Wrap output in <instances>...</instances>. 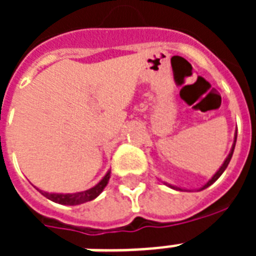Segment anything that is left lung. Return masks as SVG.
I'll return each mask as SVG.
<instances>
[{"instance_id":"1","label":"left lung","mask_w":256,"mask_h":256,"mask_svg":"<svg viewBox=\"0 0 256 256\" xmlns=\"http://www.w3.org/2000/svg\"><path fill=\"white\" fill-rule=\"evenodd\" d=\"M235 144H236V132H235L234 144H232V148H231L230 152H228V156H227V158H226V160H224V162H223V164H222V166H220V168H219V170L216 171V172H215L214 175H212V178H211L210 180H208V182H207L206 184H204V186H202V187H200V188H199V191H200V190H204V188H207V187H208V186H211V184H212V183H214L215 180H216V179H218L219 176H220V175L223 174V171L226 170L227 166H228V164H230L231 158H232V154H234V148H235ZM164 184H166V186H168V187H171V188H174V190L183 191V188H180V187H176V186H172V184H170V183H166V182H164Z\"/></svg>"}]
</instances>
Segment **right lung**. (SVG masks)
I'll return each mask as SVG.
<instances>
[{
  "instance_id": "add662e5",
  "label": "right lung",
  "mask_w": 256,
  "mask_h": 256,
  "mask_svg": "<svg viewBox=\"0 0 256 256\" xmlns=\"http://www.w3.org/2000/svg\"><path fill=\"white\" fill-rule=\"evenodd\" d=\"M110 172H112V171L108 170L104 178L100 179V182L96 183L94 187H92V188H88V190L85 191H80V192H73V194H60V192H46V191H42L40 190V188H37V190L40 191L44 196H46V198L50 199V200H53V202L60 203V204H65V206H77V204H82V203H86L88 202V200L96 199V196L104 191V188L108 183V179H110Z\"/></svg>"
}]
</instances>
